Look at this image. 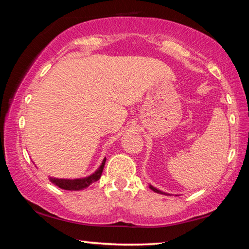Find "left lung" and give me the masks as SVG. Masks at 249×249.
I'll use <instances>...</instances> for the list:
<instances>
[{
  "label": "left lung",
  "mask_w": 249,
  "mask_h": 249,
  "mask_svg": "<svg viewBox=\"0 0 249 249\" xmlns=\"http://www.w3.org/2000/svg\"><path fill=\"white\" fill-rule=\"evenodd\" d=\"M149 188L151 189V190H153V191H155V192H157V193H163V192H161V191H159V190H158V189H156V188H154V187H153V185H149Z\"/></svg>",
  "instance_id": "left-lung-1"
}]
</instances>
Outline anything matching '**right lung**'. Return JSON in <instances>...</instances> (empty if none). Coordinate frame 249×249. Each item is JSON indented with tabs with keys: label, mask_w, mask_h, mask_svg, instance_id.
<instances>
[{
	"label": "right lung",
	"mask_w": 249,
	"mask_h": 249,
	"mask_svg": "<svg viewBox=\"0 0 249 249\" xmlns=\"http://www.w3.org/2000/svg\"><path fill=\"white\" fill-rule=\"evenodd\" d=\"M105 161H107V158L103 159L102 163L99 167V169L96 170L94 174H92L89 177H86V178H81V179H57V178H50V181L53 184H56L57 187L64 189V190H70V191H79V190H83L89 187L90 184H92L95 181H98L101 178V175H102L103 169H104V165Z\"/></svg>",
	"instance_id": "right-lung-1"
}]
</instances>
